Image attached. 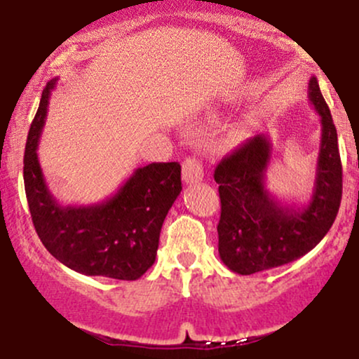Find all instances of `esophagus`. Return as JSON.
<instances>
[{
	"label": "esophagus",
	"mask_w": 359,
	"mask_h": 359,
	"mask_svg": "<svg viewBox=\"0 0 359 359\" xmlns=\"http://www.w3.org/2000/svg\"><path fill=\"white\" fill-rule=\"evenodd\" d=\"M203 180V166L198 158H187L183 163V181L187 184L198 183Z\"/></svg>",
	"instance_id": "obj_1"
}]
</instances>
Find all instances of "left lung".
Listing matches in <instances>:
<instances>
[{
	"label": "left lung",
	"mask_w": 359,
	"mask_h": 359,
	"mask_svg": "<svg viewBox=\"0 0 359 359\" xmlns=\"http://www.w3.org/2000/svg\"><path fill=\"white\" fill-rule=\"evenodd\" d=\"M309 100L320 116L322 137L307 205H285L266 190L264 175L273 151L266 134L249 139L215 168L222 208L217 225L219 255L233 273L252 275L299 259L324 239L336 220L342 196L341 156L316 76L309 81Z\"/></svg>",
	"instance_id": "8db88e82"
}]
</instances>
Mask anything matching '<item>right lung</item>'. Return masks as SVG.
<instances>
[{
	"label": "right lung",
	"instance_id": "obj_1",
	"mask_svg": "<svg viewBox=\"0 0 359 359\" xmlns=\"http://www.w3.org/2000/svg\"><path fill=\"white\" fill-rule=\"evenodd\" d=\"M55 83L57 78L43 88L23 156L32 222L47 251L67 268L88 276L137 280L156 261L161 227L181 193V166L147 164L135 169L118 191L102 203L60 205L47 187L37 156Z\"/></svg>",
	"mask_w": 359,
	"mask_h": 359
}]
</instances>
